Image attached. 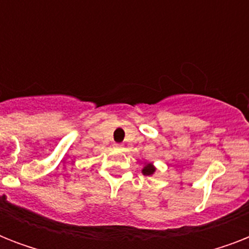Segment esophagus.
Wrapping results in <instances>:
<instances>
[{"label": "esophagus", "instance_id": "1", "mask_svg": "<svg viewBox=\"0 0 249 249\" xmlns=\"http://www.w3.org/2000/svg\"><path fill=\"white\" fill-rule=\"evenodd\" d=\"M113 148H115V150H121V148H123V144L115 143V144H113Z\"/></svg>", "mask_w": 249, "mask_h": 249}]
</instances>
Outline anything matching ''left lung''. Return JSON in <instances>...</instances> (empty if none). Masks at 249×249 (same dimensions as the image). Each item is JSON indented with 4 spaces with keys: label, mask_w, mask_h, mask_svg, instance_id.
<instances>
[{
    "label": "left lung",
    "mask_w": 249,
    "mask_h": 249,
    "mask_svg": "<svg viewBox=\"0 0 249 249\" xmlns=\"http://www.w3.org/2000/svg\"><path fill=\"white\" fill-rule=\"evenodd\" d=\"M156 172V166L154 165V163H150V161H147V163H144L143 166H142V173L144 174V176H148V177H151V176H154Z\"/></svg>",
    "instance_id": "obj_1"
}]
</instances>
